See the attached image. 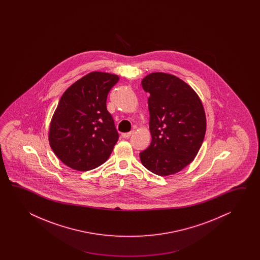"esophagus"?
Listing matches in <instances>:
<instances>
[{"mask_svg": "<svg viewBox=\"0 0 260 260\" xmlns=\"http://www.w3.org/2000/svg\"><path fill=\"white\" fill-rule=\"evenodd\" d=\"M133 133H134L133 131H131V132L123 133V134H122V137L123 138H129L132 136Z\"/></svg>", "mask_w": 260, "mask_h": 260, "instance_id": "esophagus-1", "label": "esophagus"}]
</instances>
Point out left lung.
Listing matches in <instances>:
<instances>
[{"mask_svg":"<svg viewBox=\"0 0 260 260\" xmlns=\"http://www.w3.org/2000/svg\"><path fill=\"white\" fill-rule=\"evenodd\" d=\"M148 100L151 143L139 153L148 170L160 177L181 171L194 160L206 131L204 106L181 79L153 72L144 78Z\"/></svg>","mask_w":260,"mask_h":260,"instance_id":"8db88e82","label":"left lung"}]
</instances>
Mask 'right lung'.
I'll list each match as a JSON object with an SVG mask.
<instances>
[{"label": "right lung", "instance_id": "obj_1", "mask_svg": "<svg viewBox=\"0 0 260 260\" xmlns=\"http://www.w3.org/2000/svg\"><path fill=\"white\" fill-rule=\"evenodd\" d=\"M118 81L115 74L91 72L62 94L50 123L49 143L72 169L92 170L111 156L119 134L106 103Z\"/></svg>", "mask_w": 260, "mask_h": 260}]
</instances>
